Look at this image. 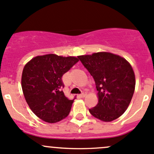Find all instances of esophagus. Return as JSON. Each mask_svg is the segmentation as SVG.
<instances>
[{
  "label": "esophagus",
  "mask_w": 154,
  "mask_h": 154,
  "mask_svg": "<svg viewBox=\"0 0 154 154\" xmlns=\"http://www.w3.org/2000/svg\"><path fill=\"white\" fill-rule=\"evenodd\" d=\"M86 96V92H83V93H82L81 94H80V97H85Z\"/></svg>",
  "instance_id": "obj_1"
}]
</instances>
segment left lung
Masks as SVG:
<instances>
[{"label": "left lung", "mask_w": 154, "mask_h": 154, "mask_svg": "<svg viewBox=\"0 0 154 154\" xmlns=\"http://www.w3.org/2000/svg\"><path fill=\"white\" fill-rule=\"evenodd\" d=\"M94 78L98 103L89 112L96 119L109 122L120 117L128 108L136 86L131 65L124 57L109 52L78 56Z\"/></svg>", "instance_id": "left-lung-1"}]
</instances>
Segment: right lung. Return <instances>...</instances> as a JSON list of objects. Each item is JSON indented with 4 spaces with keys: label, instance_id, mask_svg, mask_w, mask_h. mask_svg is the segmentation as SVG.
Segmentation results:
<instances>
[{
    "label": "right lung",
    "instance_id": "add662e5",
    "mask_svg": "<svg viewBox=\"0 0 154 154\" xmlns=\"http://www.w3.org/2000/svg\"><path fill=\"white\" fill-rule=\"evenodd\" d=\"M79 59L50 54L37 56L24 66L21 88L24 98L32 112L48 123H57L66 119L74 102L61 90L62 77Z\"/></svg>",
    "mask_w": 154,
    "mask_h": 154
}]
</instances>
